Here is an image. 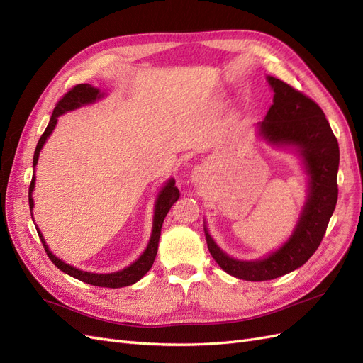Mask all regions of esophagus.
<instances>
[{"label": "esophagus", "mask_w": 363, "mask_h": 363, "mask_svg": "<svg viewBox=\"0 0 363 363\" xmlns=\"http://www.w3.org/2000/svg\"><path fill=\"white\" fill-rule=\"evenodd\" d=\"M204 174H206V169H204L203 167L195 168V171H194V175H195L196 180H203V175H204Z\"/></svg>", "instance_id": "1"}]
</instances>
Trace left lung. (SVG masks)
<instances>
[{
    "label": "left lung",
    "instance_id": "obj_1",
    "mask_svg": "<svg viewBox=\"0 0 363 363\" xmlns=\"http://www.w3.org/2000/svg\"><path fill=\"white\" fill-rule=\"evenodd\" d=\"M267 80L272 106L259 133L272 145L295 147L309 175V194L292 235L279 250L257 260H238L219 248L204 227L207 248L230 276L248 281L272 280L303 267L320 247L337 201L339 147L321 107L276 77Z\"/></svg>",
    "mask_w": 363,
    "mask_h": 363
}]
</instances>
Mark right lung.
Segmentation results:
<instances>
[{
	"instance_id": "obj_1",
	"label": "right lung",
	"mask_w": 363,
	"mask_h": 363,
	"mask_svg": "<svg viewBox=\"0 0 363 363\" xmlns=\"http://www.w3.org/2000/svg\"><path fill=\"white\" fill-rule=\"evenodd\" d=\"M104 95L100 92V89H96V87L91 86V84H77L74 86L69 92L65 94L59 103L54 107V112L51 115V119L48 123V127L43 131V135L40 136L38 145H36V151H35V156H33V168H36L38 164V159H39V152L45 144V140L48 139V136L52 133L54 127L57 124V118L63 113L71 112L74 108H79L82 106L86 104H91L95 103L96 100H100ZM35 174H33V179L30 183V188H28V204H30V212L33 211V189H35ZM180 192L179 189L175 188V180L171 179L168 180V183L163 186L162 191L157 195V200H156V206H155V218H152V233L150 238V242L145 248V251L142 252L140 257L131 263L130 267L116 271V272H111V274H95V272H87V271H82L79 268H74L68 263H65L63 260H60L59 257H56L52 255V252L48 250V245L45 244V239H43L42 233L38 230V235L42 240L43 248H45L47 255L50 257V260L56 265L60 271L67 272L68 276L84 281V283H89L92 286H100V288H124V286H130V284H133L136 281H139L142 277L145 276V274L150 271V268L152 267V263H155L156 255H157V247H159V238H160V230H162V224H163V219L167 216V213L169 212V208L172 207V204L179 200ZM33 218V215H31ZM35 221V219H33Z\"/></svg>"
}]
</instances>
